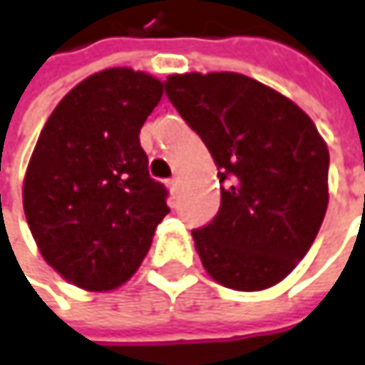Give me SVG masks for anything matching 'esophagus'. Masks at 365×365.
Segmentation results:
<instances>
[{"label": "esophagus", "mask_w": 365, "mask_h": 365, "mask_svg": "<svg viewBox=\"0 0 365 365\" xmlns=\"http://www.w3.org/2000/svg\"><path fill=\"white\" fill-rule=\"evenodd\" d=\"M168 187H170V192L173 195L180 194V187H182V182H180V178H171L170 182H168Z\"/></svg>", "instance_id": "obj_1"}]
</instances>
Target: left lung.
Instances as JSON below:
<instances>
[{"label":"left lung","mask_w":365,"mask_h":365,"mask_svg":"<svg viewBox=\"0 0 365 365\" xmlns=\"http://www.w3.org/2000/svg\"><path fill=\"white\" fill-rule=\"evenodd\" d=\"M163 84L222 183L218 214L192 232L204 269L234 291L281 283L307 255L329 202V151L315 123L245 74H170Z\"/></svg>","instance_id":"obj_1"}]
</instances>
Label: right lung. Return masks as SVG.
<instances>
[{"instance_id": "add662e5", "label": "right lung", "mask_w": 365, "mask_h": 365, "mask_svg": "<svg viewBox=\"0 0 365 365\" xmlns=\"http://www.w3.org/2000/svg\"><path fill=\"white\" fill-rule=\"evenodd\" d=\"M163 86L131 68L76 84L46 120L24 178V212L44 260L68 283L113 291L141 267L170 207L139 143Z\"/></svg>"}]
</instances>
